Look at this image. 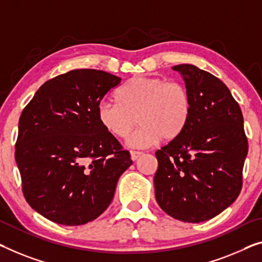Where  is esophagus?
<instances>
[{
  "label": "esophagus",
  "instance_id": "34e87169",
  "mask_svg": "<svg viewBox=\"0 0 262 262\" xmlns=\"http://www.w3.org/2000/svg\"><path fill=\"white\" fill-rule=\"evenodd\" d=\"M141 155H142L141 151H135V150L130 151V159L133 160V161H136V160H138Z\"/></svg>",
  "mask_w": 262,
  "mask_h": 262
}]
</instances>
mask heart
Segmentation results:
<instances>
[{
  "instance_id": "1",
  "label": "heart",
  "mask_w": 262,
  "mask_h": 262,
  "mask_svg": "<svg viewBox=\"0 0 262 262\" xmlns=\"http://www.w3.org/2000/svg\"><path fill=\"white\" fill-rule=\"evenodd\" d=\"M116 100H103L97 104L96 116L101 127L118 139H129L133 148H148L160 139L171 141L188 124L192 113V96L186 85L169 82L165 77L136 76L116 92Z\"/></svg>"
}]
</instances>
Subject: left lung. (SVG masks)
<instances>
[{"label": "left lung", "mask_w": 262, "mask_h": 262, "mask_svg": "<svg viewBox=\"0 0 262 262\" xmlns=\"http://www.w3.org/2000/svg\"><path fill=\"white\" fill-rule=\"evenodd\" d=\"M192 96L185 130L156 150L155 198L183 222L209 220L239 196L248 151L239 103L224 82L193 64H178Z\"/></svg>", "instance_id": "1"}]
</instances>
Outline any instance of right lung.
<instances>
[{
  "label": "right lung",
  "mask_w": 262,
  "mask_h": 262,
  "mask_svg": "<svg viewBox=\"0 0 262 262\" xmlns=\"http://www.w3.org/2000/svg\"><path fill=\"white\" fill-rule=\"evenodd\" d=\"M121 79L75 69L47 81L23 109L15 144L22 192L31 208L64 226L95 220L133 161L97 121L96 108Z\"/></svg>",
  "instance_id": "right-lung-1"
}]
</instances>
